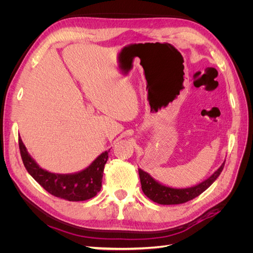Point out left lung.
<instances>
[{
    "label": "left lung",
    "mask_w": 253,
    "mask_h": 253,
    "mask_svg": "<svg viewBox=\"0 0 253 253\" xmlns=\"http://www.w3.org/2000/svg\"><path fill=\"white\" fill-rule=\"evenodd\" d=\"M225 162L221 164V166L210 176V177L200 182L196 186L190 187V188H181V189L165 186L163 183H160L159 181L153 178L149 173L144 172L141 169H138L140 182H141V189L143 191L144 195H147L151 201L155 202L157 204H160V205L183 204L193 200V198L202 194L204 191L208 189L212 183L216 180L220 172L224 169Z\"/></svg>",
    "instance_id": "8db88e82"
}]
</instances>
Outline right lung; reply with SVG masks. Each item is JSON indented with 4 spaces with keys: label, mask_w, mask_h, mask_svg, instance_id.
<instances>
[{
    "label": "right lung",
    "mask_w": 253,
    "mask_h": 253,
    "mask_svg": "<svg viewBox=\"0 0 253 253\" xmlns=\"http://www.w3.org/2000/svg\"><path fill=\"white\" fill-rule=\"evenodd\" d=\"M19 147L27 172L51 195L70 202H81L96 196L101 190L104 165L108 162L110 151L101 153L84 170L71 174H58L42 169L30 156L21 138H19Z\"/></svg>",
    "instance_id": "add662e5"
}]
</instances>
